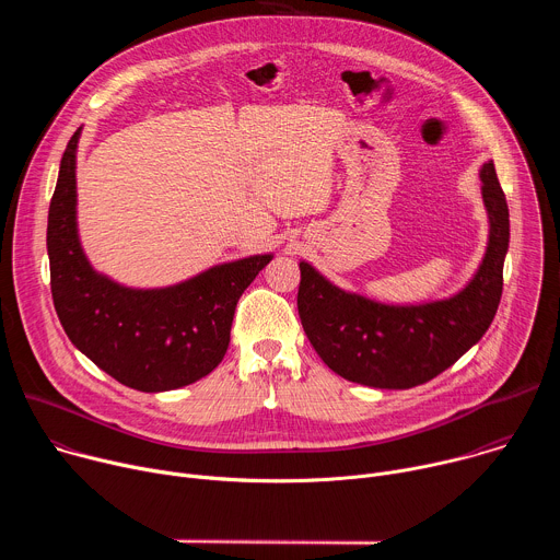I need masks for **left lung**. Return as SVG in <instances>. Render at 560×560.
Instances as JSON below:
<instances>
[{
  "label": "left lung",
  "instance_id": "8db88e82",
  "mask_svg": "<svg viewBox=\"0 0 560 560\" xmlns=\"http://www.w3.org/2000/svg\"><path fill=\"white\" fill-rule=\"evenodd\" d=\"M483 201L490 217L486 259L454 296L423 305H385L346 292L301 261L296 294L303 330L339 376L385 389L421 385L478 343L499 310L510 210L494 164H483Z\"/></svg>",
  "mask_w": 560,
  "mask_h": 560
}]
</instances>
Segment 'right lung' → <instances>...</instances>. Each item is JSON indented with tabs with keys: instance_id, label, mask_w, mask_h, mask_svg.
Listing matches in <instances>:
<instances>
[{
	"instance_id": "1",
	"label": "right lung",
	"mask_w": 560,
	"mask_h": 560,
	"mask_svg": "<svg viewBox=\"0 0 560 560\" xmlns=\"http://www.w3.org/2000/svg\"><path fill=\"white\" fill-rule=\"evenodd\" d=\"M79 132L82 128L63 150L46 230L59 322L79 352L132 389L166 392L190 385L221 363L236 301L272 255L214 266L159 290H132L97 275L77 236Z\"/></svg>"
}]
</instances>
